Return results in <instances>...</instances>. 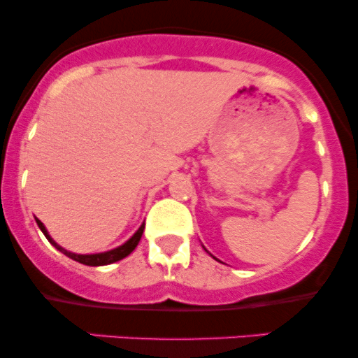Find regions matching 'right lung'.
<instances>
[{
	"label": "right lung",
	"mask_w": 358,
	"mask_h": 358,
	"mask_svg": "<svg viewBox=\"0 0 358 358\" xmlns=\"http://www.w3.org/2000/svg\"><path fill=\"white\" fill-rule=\"evenodd\" d=\"M36 224H38L40 231H42L43 236L47 237L48 241H50L52 245H55V248L59 249L60 252H64L67 257H71V259H73V261L80 262V264H85V266L113 264V262L121 261V259H124L126 256H129V254L133 252L134 249H136V245L139 244V241H141L143 231H145V224H143L141 227H139L138 231H136V234H134V236L131 237L129 241L124 242V244H122V245H119V248H116V249L108 250V252H99V254H73V252H69V250H65L64 248H60V245L57 244V242L53 241L50 236H48L47 229H45V225L38 219H36Z\"/></svg>",
	"instance_id": "1"
}]
</instances>
